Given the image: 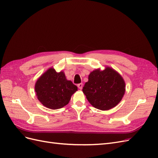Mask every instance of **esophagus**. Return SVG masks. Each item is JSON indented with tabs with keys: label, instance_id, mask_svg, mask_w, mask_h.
<instances>
[{
	"label": "esophagus",
	"instance_id": "obj_1",
	"mask_svg": "<svg viewBox=\"0 0 158 158\" xmlns=\"http://www.w3.org/2000/svg\"><path fill=\"white\" fill-rule=\"evenodd\" d=\"M82 87H83V84L82 83L80 84H78V88L80 89H82Z\"/></svg>",
	"mask_w": 158,
	"mask_h": 158
}]
</instances>
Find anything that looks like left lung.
<instances>
[{
    "label": "left lung",
    "instance_id": "obj_1",
    "mask_svg": "<svg viewBox=\"0 0 158 158\" xmlns=\"http://www.w3.org/2000/svg\"><path fill=\"white\" fill-rule=\"evenodd\" d=\"M125 90V82L121 75L106 66L103 70L97 69L91 72L82 92L93 107L107 111L117 106Z\"/></svg>",
    "mask_w": 158,
    "mask_h": 158
}]
</instances>
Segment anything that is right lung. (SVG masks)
<instances>
[{"label": "right lung", "mask_w": 158, "mask_h": 158, "mask_svg": "<svg viewBox=\"0 0 158 158\" xmlns=\"http://www.w3.org/2000/svg\"><path fill=\"white\" fill-rule=\"evenodd\" d=\"M77 90V86L66 78L63 71L57 73L52 67L41 74L35 84L38 100L43 106L51 109L66 106Z\"/></svg>", "instance_id": "right-lung-1"}]
</instances>
